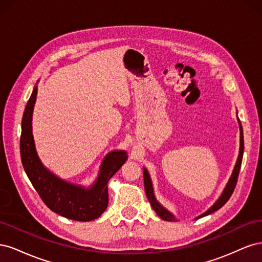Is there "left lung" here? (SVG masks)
I'll return each instance as SVG.
<instances>
[{
  "label": "left lung",
  "instance_id": "left-lung-1",
  "mask_svg": "<svg viewBox=\"0 0 262 262\" xmlns=\"http://www.w3.org/2000/svg\"><path fill=\"white\" fill-rule=\"evenodd\" d=\"M237 120H238V124H239V154L238 157H237V161L235 164V167L233 169V172L231 177H229L227 184L224 188L223 191H222L221 195L219 196V199L213 203V205L211 208H209L204 213L200 214L199 216H196L194 220H198L203 216H207L209 214L217 211L219 209H221L223 205L228 201L229 198H231L234 189L236 187V182H237V178H238L239 175V170H241V166H242V161H243V154H244V133H243V126L242 123L239 121L238 117H237ZM143 178H144V188H145V193L147 199L150 203V207L153 208V210L156 212V214L161 219H163L164 221H168V222H175L177 221V217L173 215L171 212H169L167 209L157 201L155 193H154V188H153V184H152V179H150L149 172L148 170L143 167Z\"/></svg>",
  "mask_w": 262,
  "mask_h": 262
}]
</instances>
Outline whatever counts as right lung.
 Wrapping results in <instances>:
<instances>
[{
	"label": "right lung",
	"mask_w": 262,
	"mask_h": 262,
	"mask_svg": "<svg viewBox=\"0 0 262 262\" xmlns=\"http://www.w3.org/2000/svg\"><path fill=\"white\" fill-rule=\"evenodd\" d=\"M37 92L36 85L23 115L20 136L23 167L36 191L51 211L78 222L97 219L107 209L108 181L128 160V154L122 149L109 152L100 164L98 176L90 187L72 184L54 175L39 158L33 136L31 121Z\"/></svg>",
	"instance_id": "add662e5"
}]
</instances>
